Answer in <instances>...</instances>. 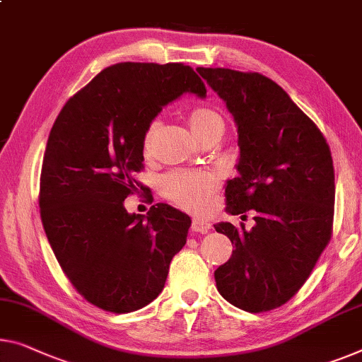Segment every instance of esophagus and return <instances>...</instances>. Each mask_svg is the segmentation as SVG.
<instances>
[{
  "label": "esophagus",
  "instance_id": "esophagus-1",
  "mask_svg": "<svg viewBox=\"0 0 362 362\" xmlns=\"http://www.w3.org/2000/svg\"><path fill=\"white\" fill-rule=\"evenodd\" d=\"M192 230H193V233L206 234V233H209V230H211V224H209L208 221H203V219H193Z\"/></svg>",
  "mask_w": 362,
  "mask_h": 362
}]
</instances>
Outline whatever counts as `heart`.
Listing matches in <instances>:
<instances>
[{
	"mask_svg": "<svg viewBox=\"0 0 362 362\" xmlns=\"http://www.w3.org/2000/svg\"><path fill=\"white\" fill-rule=\"evenodd\" d=\"M188 122L197 138H203L211 133L224 132V120L218 110L211 107H197L188 115ZM160 122L158 118L151 120L143 132L141 148L144 154H149ZM219 185V175L214 172L198 170H174L160 180V190L170 202L179 204L188 211L199 213L208 206L216 188Z\"/></svg>",
	"mask_w": 362,
	"mask_h": 362,
	"instance_id": "1",
	"label": "heart"
}]
</instances>
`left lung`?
Returning a JSON list of instances; mask_svg holds the SVG:
<instances>
[{"label":"left lung","instance_id":"8db88e82","mask_svg":"<svg viewBox=\"0 0 362 362\" xmlns=\"http://www.w3.org/2000/svg\"><path fill=\"white\" fill-rule=\"evenodd\" d=\"M226 102L239 133V177L226 211L255 226H214L235 250L214 272L216 288L242 310L283 305L310 276L332 239L335 170L327 139L279 86L260 73L197 68Z\"/></svg>","mask_w":362,"mask_h":362}]
</instances>
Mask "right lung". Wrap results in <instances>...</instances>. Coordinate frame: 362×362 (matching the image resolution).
I'll list each match as a JSON object with an SVG mask.
<instances>
[{
	"label": "right lung",
	"mask_w": 362,
	"mask_h": 362,
	"mask_svg": "<svg viewBox=\"0 0 362 362\" xmlns=\"http://www.w3.org/2000/svg\"><path fill=\"white\" fill-rule=\"evenodd\" d=\"M206 95L183 63H117L69 99L43 154L39 206L43 229L66 278L90 304L128 314L153 302L192 219L165 203L129 214L125 198L141 185L143 132L169 102ZM143 188V187H141Z\"/></svg>",
	"instance_id": "obj_1"
}]
</instances>
